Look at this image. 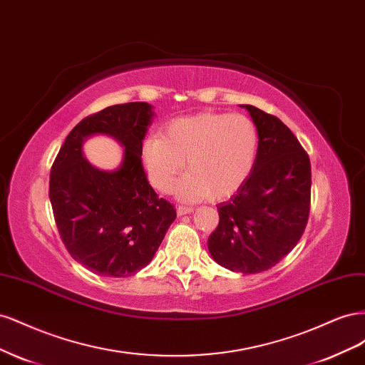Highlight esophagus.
I'll list each match as a JSON object with an SVG mask.
<instances>
[{
    "label": "esophagus",
    "instance_id": "esophagus-1",
    "mask_svg": "<svg viewBox=\"0 0 365 365\" xmlns=\"http://www.w3.org/2000/svg\"><path fill=\"white\" fill-rule=\"evenodd\" d=\"M193 212V207H185V205H180L178 208H176V213H178V216H184V215H189Z\"/></svg>",
    "mask_w": 365,
    "mask_h": 365
}]
</instances>
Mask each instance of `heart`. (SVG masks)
Returning a JSON list of instances; mask_svg holds the SVG:
<instances>
[{
    "mask_svg": "<svg viewBox=\"0 0 365 365\" xmlns=\"http://www.w3.org/2000/svg\"><path fill=\"white\" fill-rule=\"evenodd\" d=\"M259 135L244 114L200 113L172 120L143 143L141 163L149 182L170 192L187 160V173L176 187L182 201H220L236 193L250 176Z\"/></svg>",
    "mask_w": 365,
    "mask_h": 365,
    "instance_id": "heart-1",
    "label": "heart"
}]
</instances>
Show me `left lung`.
<instances>
[{
  "mask_svg": "<svg viewBox=\"0 0 365 365\" xmlns=\"http://www.w3.org/2000/svg\"><path fill=\"white\" fill-rule=\"evenodd\" d=\"M240 106L257 128V155L244 185L217 205L219 225L208 237V251L220 267L257 274L288 256L303 235L311 161L282 120L252 105Z\"/></svg>",
  "mask_w": 365,
  "mask_h": 365,
  "instance_id": "left-lung-1",
  "label": "left lung"
}]
</instances>
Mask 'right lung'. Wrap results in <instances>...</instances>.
<instances>
[{
  "mask_svg": "<svg viewBox=\"0 0 365 365\" xmlns=\"http://www.w3.org/2000/svg\"><path fill=\"white\" fill-rule=\"evenodd\" d=\"M152 105L130 102L102 109L77 123L50 173V202L71 257L103 277H129L155 256L176 217L158 197L141 164ZM93 135L113 136L124 148L115 171L97 170L83 155Z\"/></svg>",
  "mask_w": 365,
  "mask_h": 365,
  "instance_id": "1",
  "label": "right lung"
}]
</instances>
